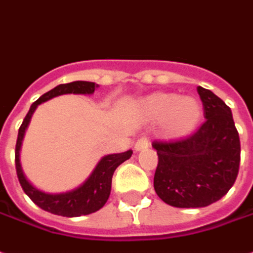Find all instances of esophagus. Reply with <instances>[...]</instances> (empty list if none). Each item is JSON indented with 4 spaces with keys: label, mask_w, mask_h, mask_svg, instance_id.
<instances>
[{
    "label": "esophagus",
    "mask_w": 253,
    "mask_h": 253,
    "mask_svg": "<svg viewBox=\"0 0 253 253\" xmlns=\"http://www.w3.org/2000/svg\"><path fill=\"white\" fill-rule=\"evenodd\" d=\"M149 147V141L148 138H145V137H142L140 140H137V142L134 144V149L138 152V151H144V149H147Z\"/></svg>",
    "instance_id": "obj_1"
}]
</instances>
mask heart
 Returning a JSON list of instances; mask_svg holds the SVG:
<instances>
[{"label":"heart","instance_id":"1","mask_svg":"<svg viewBox=\"0 0 253 253\" xmlns=\"http://www.w3.org/2000/svg\"><path fill=\"white\" fill-rule=\"evenodd\" d=\"M142 118L161 123L162 134L170 140L184 138L195 130L202 118V105L194 97L176 92H154L140 102Z\"/></svg>","mask_w":253,"mask_h":253}]
</instances>
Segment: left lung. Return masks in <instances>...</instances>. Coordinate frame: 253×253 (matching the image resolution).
Masks as SVG:
<instances>
[{"label": "left lung", "instance_id": "obj_1", "mask_svg": "<svg viewBox=\"0 0 253 253\" xmlns=\"http://www.w3.org/2000/svg\"><path fill=\"white\" fill-rule=\"evenodd\" d=\"M205 123L184 140L155 141L154 188L176 208H204L224 197L240 169V135L231 109L211 90L198 87Z\"/></svg>", "mask_w": 253, "mask_h": 253}]
</instances>
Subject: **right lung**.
I'll return each instance as SVG.
<instances>
[{"instance_id":"obj_1","label":"right lung","mask_w":253,"mask_h":253,"mask_svg":"<svg viewBox=\"0 0 253 253\" xmlns=\"http://www.w3.org/2000/svg\"><path fill=\"white\" fill-rule=\"evenodd\" d=\"M98 85L92 82H72L68 84H59L55 88L41 95L36 102H33L29 112L23 119V123L19 128L16 148H15V165H16V173H18L19 183L22 185L26 195L32 199L33 202L41 209L49 213H54L58 216H66V217H79L84 214H90L99 211L106 204L111 194L112 187V176L116 168L120 163H123L130 156L133 155V151L128 149L122 154H111L101 158V161L97 163L95 169L91 171L88 178L76 188L66 192L59 194H49V192L41 191L40 188L34 185L27 180V177L23 173L22 165H20V148L22 141L25 137L26 128L30 123L33 113L37 109V106L48 99L63 95V94H82V95H91Z\"/></svg>"}]
</instances>
